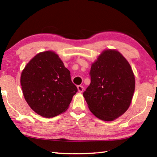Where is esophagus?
I'll return each mask as SVG.
<instances>
[{"mask_svg":"<svg viewBox=\"0 0 157 157\" xmlns=\"http://www.w3.org/2000/svg\"><path fill=\"white\" fill-rule=\"evenodd\" d=\"M78 91L79 92L82 93V91H83V90H84V87L82 86V85H78Z\"/></svg>","mask_w":157,"mask_h":157,"instance_id":"obj_1","label":"esophagus"}]
</instances>
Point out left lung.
Here are the masks:
<instances>
[{
    "label": "left lung",
    "instance_id": "8db88e82",
    "mask_svg": "<svg viewBox=\"0 0 157 157\" xmlns=\"http://www.w3.org/2000/svg\"><path fill=\"white\" fill-rule=\"evenodd\" d=\"M91 84L83 93L92 113L100 120L112 121L131 104L135 78L129 62L115 50H104L92 63Z\"/></svg>",
    "mask_w": 157,
    "mask_h": 157
}]
</instances>
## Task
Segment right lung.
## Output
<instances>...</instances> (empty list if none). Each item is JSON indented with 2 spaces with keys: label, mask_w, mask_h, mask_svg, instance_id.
I'll return each instance as SVG.
<instances>
[{
  "label": "right lung",
  "mask_w": 157,
  "mask_h": 157,
  "mask_svg": "<svg viewBox=\"0 0 157 157\" xmlns=\"http://www.w3.org/2000/svg\"><path fill=\"white\" fill-rule=\"evenodd\" d=\"M23 96L34 112L52 118L67 110L78 88L56 53L46 51L32 59L21 76Z\"/></svg>",
  "instance_id": "1"
}]
</instances>
